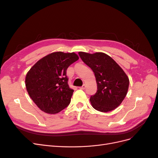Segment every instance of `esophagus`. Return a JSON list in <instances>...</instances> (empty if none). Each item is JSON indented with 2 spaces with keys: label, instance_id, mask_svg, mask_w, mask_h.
<instances>
[{
  "label": "esophagus",
  "instance_id": "34e87169",
  "mask_svg": "<svg viewBox=\"0 0 158 158\" xmlns=\"http://www.w3.org/2000/svg\"><path fill=\"white\" fill-rule=\"evenodd\" d=\"M85 88V84H83L82 86L80 87V89H84Z\"/></svg>",
  "mask_w": 158,
  "mask_h": 158
}]
</instances>
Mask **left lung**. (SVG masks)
<instances>
[{"instance_id": "1", "label": "left lung", "mask_w": 158, "mask_h": 158, "mask_svg": "<svg viewBox=\"0 0 158 158\" xmlns=\"http://www.w3.org/2000/svg\"><path fill=\"white\" fill-rule=\"evenodd\" d=\"M78 54L93 70L96 80L98 90L90 97L92 107L105 113L116 109L128 92L129 80L125 72L111 56L103 52H79Z\"/></svg>"}]
</instances>
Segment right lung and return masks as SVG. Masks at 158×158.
Masks as SVG:
<instances>
[{"mask_svg":"<svg viewBox=\"0 0 158 158\" xmlns=\"http://www.w3.org/2000/svg\"><path fill=\"white\" fill-rule=\"evenodd\" d=\"M78 59L74 52H52L38 60L27 73L28 94L41 111L55 114L70 104L74 90L69 88L66 70Z\"/></svg>","mask_w":158,"mask_h":158,"instance_id":"obj_1","label":"right lung"}]
</instances>
